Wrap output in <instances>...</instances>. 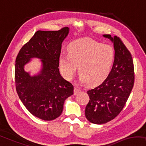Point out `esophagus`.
<instances>
[{"label": "esophagus", "instance_id": "1", "mask_svg": "<svg viewBox=\"0 0 146 146\" xmlns=\"http://www.w3.org/2000/svg\"><path fill=\"white\" fill-rule=\"evenodd\" d=\"M80 91H81V90H80L79 88H77V87H75V88H74V94H75V95H76V94H77L78 93H79Z\"/></svg>", "mask_w": 146, "mask_h": 146}]
</instances>
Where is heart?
I'll list each match as a JSON object with an SVG mask.
<instances>
[{
	"label": "heart",
	"instance_id": "b5f03b06",
	"mask_svg": "<svg viewBox=\"0 0 146 146\" xmlns=\"http://www.w3.org/2000/svg\"><path fill=\"white\" fill-rule=\"evenodd\" d=\"M68 51L69 55L63 54L59 57V68L66 79H71L77 67L81 81L89 85L102 83L110 74L115 53L109 45L82 39L71 42Z\"/></svg>",
	"mask_w": 146,
	"mask_h": 146
}]
</instances>
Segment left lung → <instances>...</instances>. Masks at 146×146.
Returning <instances> with one entry per match:
<instances>
[{
    "mask_svg": "<svg viewBox=\"0 0 146 146\" xmlns=\"http://www.w3.org/2000/svg\"><path fill=\"white\" fill-rule=\"evenodd\" d=\"M104 37L113 42L115 56L113 66L107 78L94 89L87 91L89 102L85 116L90 122L102 124L109 122L122 111L134 83V67L130 52L120 38Z\"/></svg>",
    "mask_w": 146,
    "mask_h": 146,
    "instance_id": "obj_1",
    "label": "left lung"
}]
</instances>
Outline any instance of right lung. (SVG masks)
Segmentation results:
<instances>
[{
  "label": "right lung",
  "mask_w": 146,
  "mask_h": 146,
  "mask_svg": "<svg viewBox=\"0 0 146 146\" xmlns=\"http://www.w3.org/2000/svg\"><path fill=\"white\" fill-rule=\"evenodd\" d=\"M68 33V27L57 31L38 30L16 58L18 95L28 111L43 120L60 116L65 100L73 94V85L61 77L58 68L61 44ZM33 57L41 58L43 66L40 74L32 77L23 67Z\"/></svg>",
  "instance_id": "add662e5"
}]
</instances>
